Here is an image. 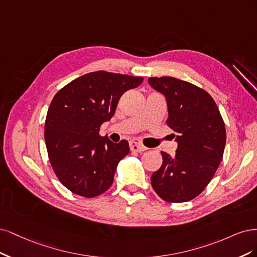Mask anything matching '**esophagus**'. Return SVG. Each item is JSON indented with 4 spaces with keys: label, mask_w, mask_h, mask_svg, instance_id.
<instances>
[{
    "label": "esophagus",
    "mask_w": 257,
    "mask_h": 257,
    "mask_svg": "<svg viewBox=\"0 0 257 257\" xmlns=\"http://www.w3.org/2000/svg\"><path fill=\"white\" fill-rule=\"evenodd\" d=\"M130 150L131 152H136V153H143L145 152L147 148L145 146H143L142 144L140 143V141L138 140H132L130 142Z\"/></svg>",
    "instance_id": "obj_1"
}]
</instances>
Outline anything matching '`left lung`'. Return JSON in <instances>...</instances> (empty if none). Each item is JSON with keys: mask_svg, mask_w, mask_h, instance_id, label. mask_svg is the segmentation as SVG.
I'll return each mask as SVG.
<instances>
[{"mask_svg": "<svg viewBox=\"0 0 257 257\" xmlns=\"http://www.w3.org/2000/svg\"><path fill=\"white\" fill-rule=\"evenodd\" d=\"M150 85L165 97L168 126L177 142L176 155L161 152L162 165L151 177L162 200H193L212 179L226 142L225 125L212 97L189 82L172 77L150 78Z\"/></svg>", "mask_w": 257, "mask_h": 257, "instance_id": "left-lung-1", "label": "left lung"}]
</instances>
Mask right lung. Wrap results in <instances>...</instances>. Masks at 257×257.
<instances>
[{"label":"right lung","mask_w":257,"mask_h":257,"mask_svg":"<svg viewBox=\"0 0 257 257\" xmlns=\"http://www.w3.org/2000/svg\"><path fill=\"white\" fill-rule=\"evenodd\" d=\"M142 81L95 71L71 81L52 99L45 123L46 146L55 175L71 192L90 198L112 186L117 164L130 148L126 140L113 143L99 131L112 118L121 95Z\"/></svg>","instance_id":"right-lung-1"}]
</instances>
